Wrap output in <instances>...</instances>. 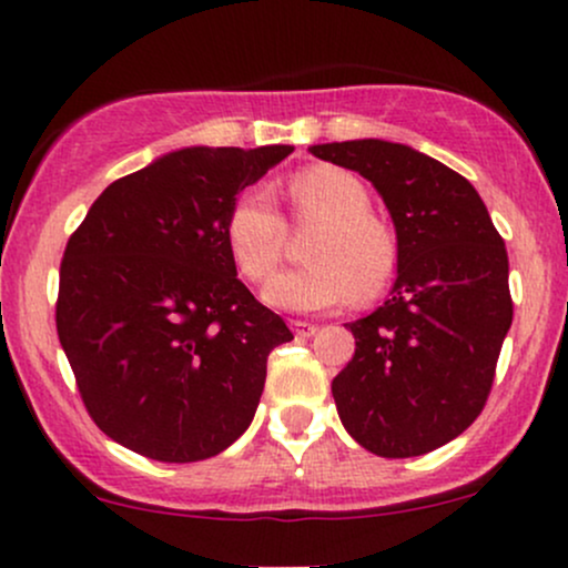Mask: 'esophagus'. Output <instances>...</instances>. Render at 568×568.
<instances>
[{
	"label": "esophagus",
	"instance_id": "esophagus-1",
	"mask_svg": "<svg viewBox=\"0 0 568 568\" xmlns=\"http://www.w3.org/2000/svg\"><path fill=\"white\" fill-rule=\"evenodd\" d=\"M291 328H293V334H296V338H310V336L317 334V325L306 323V321H293Z\"/></svg>",
	"mask_w": 568,
	"mask_h": 568
}]
</instances>
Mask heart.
Returning <instances> with one entry per match:
<instances>
[{
    "label": "heart",
    "mask_w": 568,
    "mask_h": 568,
    "mask_svg": "<svg viewBox=\"0 0 568 568\" xmlns=\"http://www.w3.org/2000/svg\"><path fill=\"white\" fill-rule=\"evenodd\" d=\"M293 219L315 221L306 258L312 264L272 277L264 298L277 310L317 312L376 296L397 264L395 234L371 213V194L355 173L336 165H312L285 184ZM226 247L240 275L262 283L283 256L285 224L262 189L240 194L224 224Z\"/></svg>",
    "instance_id": "b5f03b06"
}]
</instances>
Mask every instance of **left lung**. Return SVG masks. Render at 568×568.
<instances>
[{
  "mask_svg": "<svg viewBox=\"0 0 568 568\" xmlns=\"http://www.w3.org/2000/svg\"><path fill=\"white\" fill-rule=\"evenodd\" d=\"M357 171L397 232L393 296L349 323L355 355L331 384L347 433L387 459L446 446L478 419L513 323L507 251L470 181L403 143H321Z\"/></svg>",
  "mask_w": 568,
  "mask_h": 568,
  "instance_id": "8db88e82",
  "label": "left lung"
}]
</instances>
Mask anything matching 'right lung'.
Listing matches in <instances>:
<instances>
[{
	"instance_id": "right-lung-1",
	"label": "right lung",
	"mask_w": 568,
	"mask_h": 568,
	"mask_svg": "<svg viewBox=\"0 0 568 568\" xmlns=\"http://www.w3.org/2000/svg\"><path fill=\"white\" fill-rule=\"evenodd\" d=\"M293 146H192L103 189L69 237L55 328L101 433L158 462L230 448L293 334L237 280L224 224Z\"/></svg>"
}]
</instances>
